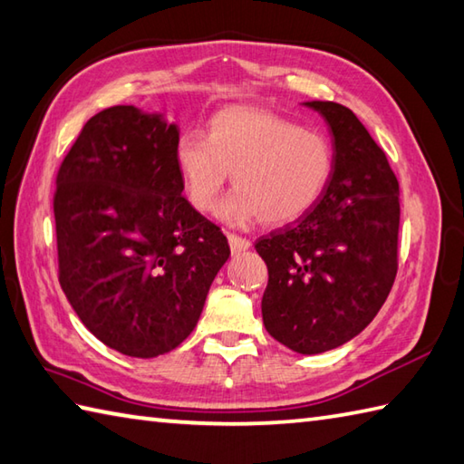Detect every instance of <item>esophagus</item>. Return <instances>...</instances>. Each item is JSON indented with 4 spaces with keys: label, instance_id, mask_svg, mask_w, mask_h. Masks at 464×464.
<instances>
[{
    "label": "esophagus",
    "instance_id": "obj_1",
    "mask_svg": "<svg viewBox=\"0 0 464 464\" xmlns=\"http://www.w3.org/2000/svg\"><path fill=\"white\" fill-rule=\"evenodd\" d=\"M228 244H230V250L232 254H238V252H244L250 248V240L242 238V236H236V234H228Z\"/></svg>",
    "mask_w": 464,
    "mask_h": 464
}]
</instances>
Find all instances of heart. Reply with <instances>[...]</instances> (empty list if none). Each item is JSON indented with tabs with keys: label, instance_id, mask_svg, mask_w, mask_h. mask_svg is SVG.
I'll use <instances>...</instances> for the list:
<instances>
[{
	"label": "heart",
	"instance_id": "heart-1",
	"mask_svg": "<svg viewBox=\"0 0 464 464\" xmlns=\"http://www.w3.org/2000/svg\"><path fill=\"white\" fill-rule=\"evenodd\" d=\"M174 160L190 204L208 212L232 176L236 190L216 206L226 224L262 220L286 226L320 200L333 172V148L324 134L264 108L234 106L216 113L208 138L188 130Z\"/></svg>",
	"mask_w": 464,
	"mask_h": 464
}]
</instances>
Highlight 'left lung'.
Here are the masks:
<instances>
[{
	"mask_svg": "<svg viewBox=\"0 0 464 464\" xmlns=\"http://www.w3.org/2000/svg\"><path fill=\"white\" fill-rule=\"evenodd\" d=\"M326 120L334 162L324 194L295 226L256 242L268 266L264 326L290 351L320 354L372 323L399 268V182L354 113L304 102Z\"/></svg>",
	"mask_w": 464,
	"mask_h": 464,
	"instance_id": "1",
	"label": "left lung"
}]
</instances>
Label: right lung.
Here are the masks:
<instances>
[{
  "mask_svg": "<svg viewBox=\"0 0 464 464\" xmlns=\"http://www.w3.org/2000/svg\"><path fill=\"white\" fill-rule=\"evenodd\" d=\"M179 138L162 113L113 106L86 121L55 178L60 285L103 344L156 358L190 336L230 256L182 196Z\"/></svg>",
  "mask_w": 464,
  "mask_h": 464,
  "instance_id": "1",
  "label": "right lung"
}]
</instances>
